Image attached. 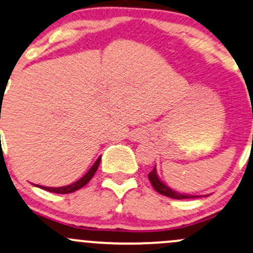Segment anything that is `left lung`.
I'll return each instance as SVG.
<instances>
[{"label":"left lung","mask_w":253,"mask_h":253,"mask_svg":"<svg viewBox=\"0 0 253 253\" xmlns=\"http://www.w3.org/2000/svg\"><path fill=\"white\" fill-rule=\"evenodd\" d=\"M149 180L150 182H151L152 187H154L158 193L163 194V196L166 197H169V198L188 199V198H198V197H201V196H191V194H182V193L176 192V191L171 190V188H169L167 185H165L160 179H158L157 173H156V166H155V168L150 171Z\"/></svg>","instance_id":"1"}]
</instances>
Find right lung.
<instances>
[{
	"label": "right lung",
	"mask_w": 253,
	"mask_h": 253,
	"mask_svg": "<svg viewBox=\"0 0 253 253\" xmlns=\"http://www.w3.org/2000/svg\"><path fill=\"white\" fill-rule=\"evenodd\" d=\"M99 162H101V157H98V158H97V161H96L95 163H93V166H92V167L90 168V170H88L87 173H86L85 175L82 177V179H80V180H78V181L73 182V184H71V185H67V186H62V187H45V186H38V185H36V186H37V187H41V188H43V190H46V191H49V192L60 193V194L72 193V192H74V191L79 190V188L84 187V186H85L86 184H87V182L90 181L91 179H92V176L95 175V173H96L97 168H98V166H99Z\"/></svg>",
	"instance_id": "1"
}]
</instances>
